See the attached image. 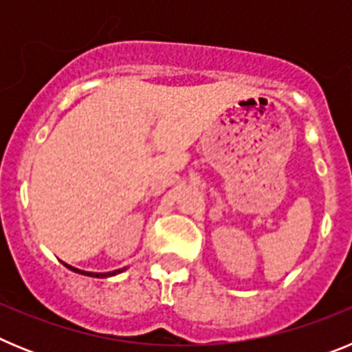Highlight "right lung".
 <instances>
[{"label": "right lung", "mask_w": 352, "mask_h": 352, "mask_svg": "<svg viewBox=\"0 0 352 352\" xmlns=\"http://www.w3.org/2000/svg\"><path fill=\"white\" fill-rule=\"evenodd\" d=\"M65 264V263H63ZM68 270H72V272H76V273H80V275H86V276H95V278H105V276H113L116 275V273H121L123 270H116V272H109V273H91V272H82V270H77L74 268V266H70V264H65Z\"/></svg>", "instance_id": "1"}]
</instances>
